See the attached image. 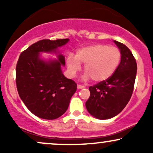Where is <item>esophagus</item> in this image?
<instances>
[{
	"label": "esophagus",
	"instance_id": "obj_1",
	"mask_svg": "<svg viewBox=\"0 0 153 153\" xmlns=\"http://www.w3.org/2000/svg\"><path fill=\"white\" fill-rule=\"evenodd\" d=\"M77 88H78V89H82V88H85V87H84V86H83V85H79V84H78V85H77Z\"/></svg>",
	"mask_w": 153,
	"mask_h": 153
}]
</instances>
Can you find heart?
<instances>
[{"mask_svg":"<svg viewBox=\"0 0 153 153\" xmlns=\"http://www.w3.org/2000/svg\"><path fill=\"white\" fill-rule=\"evenodd\" d=\"M120 50L107 45H93L77 50L75 57L68 56L67 66L71 75H75L85 64L84 80L92 78L94 82L106 80L117 71L121 61Z\"/></svg>","mask_w":153,"mask_h":153,"instance_id":"obj_1","label":"heart"}]
</instances>
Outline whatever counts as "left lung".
Segmentation results:
<instances>
[{
  "instance_id": "obj_1",
  "label": "left lung",
  "mask_w": 153,
  "mask_h": 153,
  "mask_svg": "<svg viewBox=\"0 0 153 153\" xmlns=\"http://www.w3.org/2000/svg\"><path fill=\"white\" fill-rule=\"evenodd\" d=\"M121 52V62L111 77L89 87L91 95L85 103L88 111L99 119H108L119 114L132 95L137 75V62L130 50L114 41Z\"/></svg>"
}]
</instances>
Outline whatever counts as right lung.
Segmentation results:
<instances>
[{
  "label": "right lung",
  "instance_id": "obj_1",
  "mask_svg": "<svg viewBox=\"0 0 153 153\" xmlns=\"http://www.w3.org/2000/svg\"><path fill=\"white\" fill-rule=\"evenodd\" d=\"M69 39H42L33 44L21 53L16 68V82L19 96L32 114L39 118L55 119L68 109L77 90V84L65 77L62 66L65 57L45 61L39 52L57 53L59 47Z\"/></svg>",
  "mask_w": 153,
  "mask_h": 153
}]
</instances>
